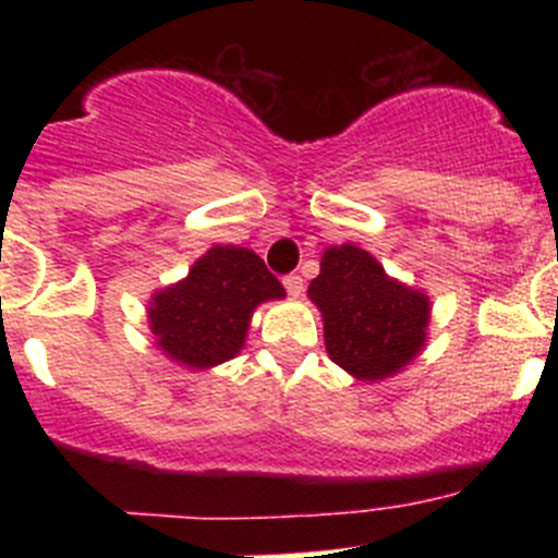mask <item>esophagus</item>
I'll return each mask as SVG.
<instances>
[{
    "mask_svg": "<svg viewBox=\"0 0 558 558\" xmlns=\"http://www.w3.org/2000/svg\"><path fill=\"white\" fill-rule=\"evenodd\" d=\"M283 286H286V291H289V296H302V291H305V283H302L300 275H294V272L286 275Z\"/></svg>",
    "mask_w": 558,
    "mask_h": 558,
    "instance_id": "obj_1",
    "label": "esophagus"
}]
</instances>
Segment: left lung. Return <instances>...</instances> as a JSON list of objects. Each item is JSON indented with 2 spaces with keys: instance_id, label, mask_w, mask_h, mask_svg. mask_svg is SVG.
Instances as JSON below:
<instances>
[{
  "instance_id": "obj_1",
  "label": "left lung",
  "mask_w": 558,
  "mask_h": 558,
  "mask_svg": "<svg viewBox=\"0 0 558 558\" xmlns=\"http://www.w3.org/2000/svg\"><path fill=\"white\" fill-rule=\"evenodd\" d=\"M307 294L324 315L331 362L359 380L388 378L424 345L429 300L388 278L362 247H329Z\"/></svg>"
}]
</instances>
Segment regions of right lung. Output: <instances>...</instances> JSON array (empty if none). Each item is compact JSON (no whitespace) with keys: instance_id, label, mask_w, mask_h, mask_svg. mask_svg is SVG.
<instances>
[{"instance_id":"add662e5","label":"right lung","mask_w":558,"mask_h":558,"mask_svg":"<svg viewBox=\"0 0 558 558\" xmlns=\"http://www.w3.org/2000/svg\"><path fill=\"white\" fill-rule=\"evenodd\" d=\"M280 296L286 289L256 253L216 245L189 278L154 296L150 329L174 362L194 369L216 367L243 348L253 307Z\"/></svg>"}]
</instances>
